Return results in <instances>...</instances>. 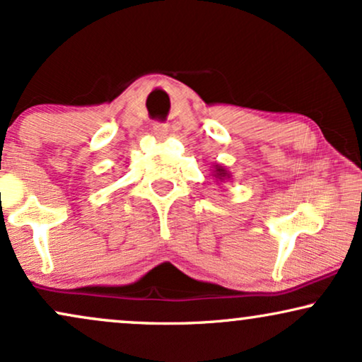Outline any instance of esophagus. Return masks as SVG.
I'll use <instances>...</instances> for the list:
<instances>
[{
	"label": "esophagus",
	"mask_w": 362,
	"mask_h": 362,
	"mask_svg": "<svg viewBox=\"0 0 362 362\" xmlns=\"http://www.w3.org/2000/svg\"><path fill=\"white\" fill-rule=\"evenodd\" d=\"M153 134H154L156 137H158V139H163V137H166L168 136L166 124H158V122H156L154 126H153Z\"/></svg>",
	"instance_id": "esophagus-1"
}]
</instances>
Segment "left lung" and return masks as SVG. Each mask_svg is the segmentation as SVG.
<instances>
[{"label":"left lung","instance_id":"left-lung-1","mask_svg":"<svg viewBox=\"0 0 362 362\" xmlns=\"http://www.w3.org/2000/svg\"><path fill=\"white\" fill-rule=\"evenodd\" d=\"M211 176L215 177L216 181L223 182V181H225V180H230V177H231V174H230L228 171H226L225 166H221V164L215 163V164H213V169H211Z\"/></svg>","mask_w":362,"mask_h":362}]
</instances>
